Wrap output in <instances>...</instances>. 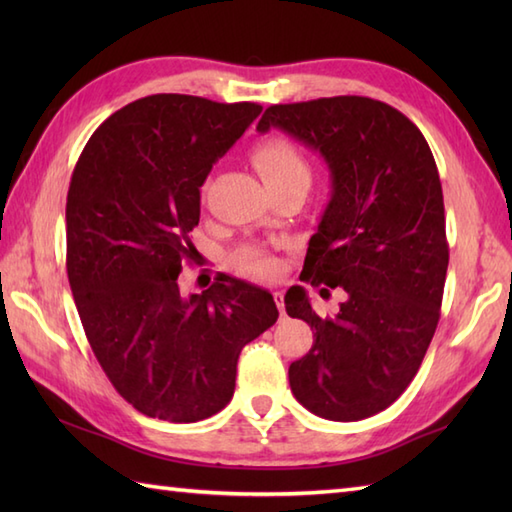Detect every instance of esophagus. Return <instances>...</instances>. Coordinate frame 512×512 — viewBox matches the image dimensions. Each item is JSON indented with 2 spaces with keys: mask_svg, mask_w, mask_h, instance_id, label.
<instances>
[{
  "mask_svg": "<svg viewBox=\"0 0 512 512\" xmlns=\"http://www.w3.org/2000/svg\"><path fill=\"white\" fill-rule=\"evenodd\" d=\"M273 297H275V303H277L279 312L284 314V292H281V290H275V292H273Z\"/></svg>",
  "mask_w": 512,
  "mask_h": 512,
  "instance_id": "obj_1",
  "label": "esophagus"
}]
</instances>
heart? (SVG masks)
<instances>
[{
    "instance_id": "obj_1",
    "label": "heart",
    "mask_w": 512,
    "mask_h": 512,
    "mask_svg": "<svg viewBox=\"0 0 512 512\" xmlns=\"http://www.w3.org/2000/svg\"><path fill=\"white\" fill-rule=\"evenodd\" d=\"M250 158H253V165L259 171L262 180L266 182V187L268 184L284 182L290 178L310 176L306 158L301 156V151L292 145L288 138L275 136V138L262 140V143L253 149ZM235 262L239 264V268H244L246 273H257V275H268L273 273L275 268L273 257L253 246H246L239 250L235 255Z\"/></svg>"
}]
</instances>
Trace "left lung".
<instances>
[{
  "label": "left lung",
  "instance_id": "left-lung-1",
  "mask_svg": "<svg viewBox=\"0 0 512 512\" xmlns=\"http://www.w3.org/2000/svg\"><path fill=\"white\" fill-rule=\"evenodd\" d=\"M270 127L328 162L332 198L299 279L345 290L334 317L301 286L286 292V312L314 330L290 389L321 418L363 420L409 387L440 321L449 244L436 160L405 114L367 96L270 105L257 129Z\"/></svg>",
  "mask_w": 512,
  "mask_h": 512
}]
</instances>
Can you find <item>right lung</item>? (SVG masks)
I'll return each mask as SVG.
<instances>
[{
  "instance_id": "1",
  "label": "right lung",
  "mask_w": 512,
  "mask_h": 512,
  "mask_svg": "<svg viewBox=\"0 0 512 512\" xmlns=\"http://www.w3.org/2000/svg\"><path fill=\"white\" fill-rule=\"evenodd\" d=\"M257 103L154 94L96 129L65 204V268L96 361L149 418L198 422L233 398L242 347L279 317L270 292L220 275L182 295L200 187Z\"/></svg>"
}]
</instances>
